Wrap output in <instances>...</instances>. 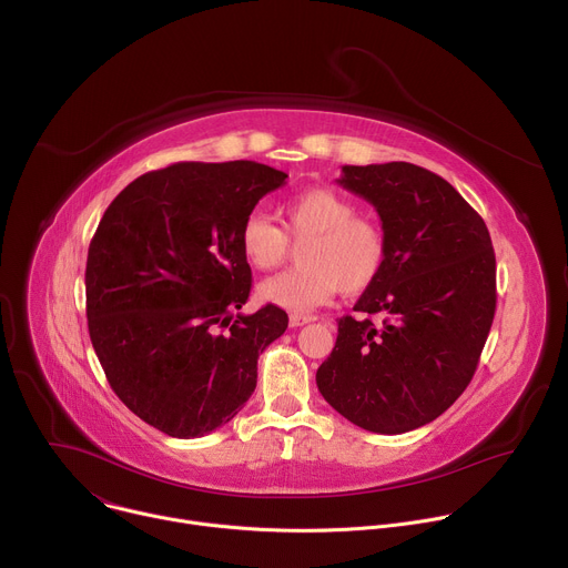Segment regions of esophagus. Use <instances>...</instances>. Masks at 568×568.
<instances>
[{
    "label": "esophagus",
    "mask_w": 568,
    "mask_h": 568,
    "mask_svg": "<svg viewBox=\"0 0 568 568\" xmlns=\"http://www.w3.org/2000/svg\"><path fill=\"white\" fill-rule=\"evenodd\" d=\"M310 321H314V316L292 314V316H290V326H292V328H301V326H305V323H310Z\"/></svg>",
    "instance_id": "esophagus-1"
}]
</instances>
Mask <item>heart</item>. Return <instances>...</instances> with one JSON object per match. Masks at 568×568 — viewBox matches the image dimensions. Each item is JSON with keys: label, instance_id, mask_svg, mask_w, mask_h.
I'll use <instances>...</instances> for the list:
<instances>
[{"label": "heart", "instance_id": "b5f03b06", "mask_svg": "<svg viewBox=\"0 0 568 568\" xmlns=\"http://www.w3.org/2000/svg\"><path fill=\"white\" fill-rule=\"evenodd\" d=\"M285 230L305 240L303 267L265 278L258 298L290 312H312L328 303L337 290L357 294L379 276L386 261L382 229L357 217V206L331 189H307L285 206ZM240 250L256 270L281 265L290 252L283 229L265 213H250L240 226Z\"/></svg>", "mask_w": 568, "mask_h": 568}]
</instances>
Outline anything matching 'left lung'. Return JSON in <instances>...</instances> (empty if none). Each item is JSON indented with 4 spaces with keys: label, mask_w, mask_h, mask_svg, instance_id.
<instances>
[{
    "label": "left lung",
    "mask_w": 568,
    "mask_h": 568,
    "mask_svg": "<svg viewBox=\"0 0 568 568\" xmlns=\"http://www.w3.org/2000/svg\"><path fill=\"white\" fill-rule=\"evenodd\" d=\"M346 191L382 220L386 261L316 371L335 412L375 434L436 420L467 388L497 307L490 231L460 193L407 161L344 166ZM382 313L373 324L367 314Z\"/></svg>",
    "instance_id": "8db88e82"
}]
</instances>
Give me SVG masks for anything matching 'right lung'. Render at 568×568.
Masks as SVG:
<instances>
[{"instance_id": "right-lung-1", "label": "right lung", "mask_w": 568, "mask_h": 568, "mask_svg": "<svg viewBox=\"0 0 568 568\" xmlns=\"http://www.w3.org/2000/svg\"><path fill=\"white\" fill-rule=\"evenodd\" d=\"M285 178L256 161H182L108 206L85 270L90 339L112 390L154 429L200 438L252 397L287 314H235L252 290L240 226Z\"/></svg>"}]
</instances>
